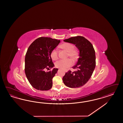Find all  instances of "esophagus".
<instances>
[{
  "label": "esophagus",
  "mask_w": 123,
  "mask_h": 123,
  "mask_svg": "<svg viewBox=\"0 0 123 123\" xmlns=\"http://www.w3.org/2000/svg\"><path fill=\"white\" fill-rule=\"evenodd\" d=\"M67 71H68L67 70H65V72H67Z\"/></svg>",
  "instance_id": "1"
}]
</instances>
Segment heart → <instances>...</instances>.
I'll return each instance as SVG.
<instances>
[{"mask_svg": "<svg viewBox=\"0 0 123 123\" xmlns=\"http://www.w3.org/2000/svg\"><path fill=\"white\" fill-rule=\"evenodd\" d=\"M60 47L68 52V56L73 60H76L78 58V50L74 48V46L71 43L67 42L64 43L60 45ZM50 56L53 60H56L58 59V53L56 49H55L52 50L50 54ZM73 63V61L71 59L60 60L55 63V66L58 68L64 69L71 66Z\"/></svg>", "mask_w": 123, "mask_h": 123, "instance_id": "obj_1", "label": "heart"}]
</instances>
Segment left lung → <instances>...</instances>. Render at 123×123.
<instances>
[{"instance_id": "8db88e82", "label": "left lung", "mask_w": 123, "mask_h": 123, "mask_svg": "<svg viewBox=\"0 0 123 123\" xmlns=\"http://www.w3.org/2000/svg\"><path fill=\"white\" fill-rule=\"evenodd\" d=\"M75 45L79 50L78 60L73 68L77 70L68 71L63 78L64 84L70 88L83 86L88 81L96 67V55L92 43L82 36L72 37L63 40Z\"/></svg>"}]
</instances>
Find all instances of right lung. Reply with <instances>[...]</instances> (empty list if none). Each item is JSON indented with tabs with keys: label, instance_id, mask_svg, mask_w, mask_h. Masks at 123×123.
Instances as JSON below:
<instances>
[{
	"label": "right lung",
	"instance_id": "1",
	"mask_svg": "<svg viewBox=\"0 0 123 123\" xmlns=\"http://www.w3.org/2000/svg\"><path fill=\"white\" fill-rule=\"evenodd\" d=\"M60 40L41 37L35 40L27 49L25 59V72L30 84L34 88L47 91L51 88L52 79L58 70L54 68L50 54Z\"/></svg>",
	"mask_w": 123,
	"mask_h": 123
}]
</instances>
